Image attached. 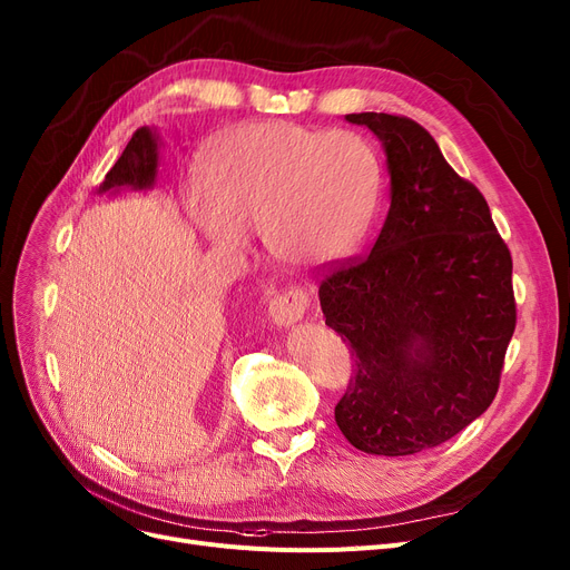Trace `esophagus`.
<instances>
[{
	"label": "esophagus",
	"mask_w": 570,
	"mask_h": 570,
	"mask_svg": "<svg viewBox=\"0 0 570 570\" xmlns=\"http://www.w3.org/2000/svg\"><path fill=\"white\" fill-rule=\"evenodd\" d=\"M307 307H309V291L303 286H288L275 295V301L267 307V314L275 325L288 327L305 316Z\"/></svg>",
	"instance_id": "esophagus-1"
}]
</instances>
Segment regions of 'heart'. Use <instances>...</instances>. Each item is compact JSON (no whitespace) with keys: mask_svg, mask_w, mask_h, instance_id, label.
<instances>
[{"mask_svg":"<svg viewBox=\"0 0 570 570\" xmlns=\"http://www.w3.org/2000/svg\"><path fill=\"white\" fill-rule=\"evenodd\" d=\"M379 196V159L363 136L254 122L217 142L187 209L219 249H245L247 230H261L277 261L327 267L361 245Z\"/></svg>","mask_w":570,"mask_h":570,"instance_id":"heart-1","label":"heart"}]
</instances>
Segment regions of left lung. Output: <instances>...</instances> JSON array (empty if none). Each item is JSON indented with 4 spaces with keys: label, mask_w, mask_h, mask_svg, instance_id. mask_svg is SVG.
I'll return each mask as SVG.
<instances>
[{
    "label": "left lung",
    "mask_w": 570,
    "mask_h": 570,
    "mask_svg": "<svg viewBox=\"0 0 570 570\" xmlns=\"http://www.w3.org/2000/svg\"><path fill=\"white\" fill-rule=\"evenodd\" d=\"M346 119L383 145L391 209L372 252L318 286L325 325L355 357L335 421L357 451L413 455L492 404L518 318L513 258L428 129L387 112Z\"/></svg>",
    "instance_id": "obj_1"
}]
</instances>
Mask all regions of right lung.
<instances>
[{
	"instance_id": "1",
	"label": "right lung",
	"mask_w": 570,
	"mask_h": 570,
	"mask_svg": "<svg viewBox=\"0 0 570 570\" xmlns=\"http://www.w3.org/2000/svg\"><path fill=\"white\" fill-rule=\"evenodd\" d=\"M157 166H159V136L149 129V127H140L129 145L125 147L122 157L115 161V166L108 170L104 185L99 187V191H108V189H149L155 187L157 179Z\"/></svg>"
}]
</instances>
